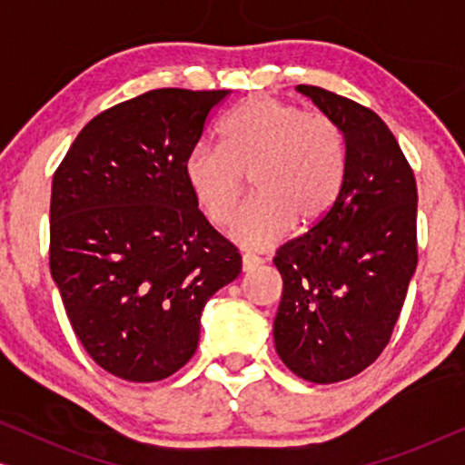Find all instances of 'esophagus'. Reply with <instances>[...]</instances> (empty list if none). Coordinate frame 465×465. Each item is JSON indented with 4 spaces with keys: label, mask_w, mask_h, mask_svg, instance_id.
Wrapping results in <instances>:
<instances>
[{
    "label": "esophagus",
    "mask_w": 465,
    "mask_h": 465,
    "mask_svg": "<svg viewBox=\"0 0 465 465\" xmlns=\"http://www.w3.org/2000/svg\"><path fill=\"white\" fill-rule=\"evenodd\" d=\"M260 264H262V260H260L258 256H253V253H243V258H241V269H243V272L256 271Z\"/></svg>",
    "instance_id": "1"
}]
</instances>
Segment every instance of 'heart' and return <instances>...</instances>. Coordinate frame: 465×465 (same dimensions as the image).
Masks as SVG:
<instances>
[{
  "label": "heart",
  "mask_w": 465,
  "mask_h": 465,
  "mask_svg": "<svg viewBox=\"0 0 465 465\" xmlns=\"http://www.w3.org/2000/svg\"><path fill=\"white\" fill-rule=\"evenodd\" d=\"M345 173L342 133L326 114L275 97H252L228 118L224 143L201 142L183 158V180L215 226L232 218L252 177V199L228 237L243 250L275 245L298 222L311 226L330 212Z\"/></svg>",
  "instance_id": "1"
}]
</instances>
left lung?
I'll use <instances>...</instances> for the list:
<instances>
[{
  "label": "left lung",
  "mask_w": 465,
  "mask_h": 465,
  "mask_svg": "<svg viewBox=\"0 0 465 465\" xmlns=\"http://www.w3.org/2000/svg\"><path fill=\"white\" fill-rule=\"evenodd\" d=\"M345 142V173L330 212L272 258L283 292L272 339L311 383L351 379L379 358L417 269V183L377 114L326 88L301 84Z\"/></svg>",
  "instance_id": "obj_1"
}]
</instances>
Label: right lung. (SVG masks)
<instances>
[{"mask_svg": "<svg viewBox=\"0 0 465 465\" xmlns=\"http://www.w3.org/2000/svg\"><path fill=\"white\" fill-rule=\"evenodd\" d=\"M228 94L158 88L114 105L53 177L50 272L82 347L114 377L180 371L207 301L239 277V252L183 180V158Z\"/></svg>", "mask_w": 465, "mask_h": 465, "instance_id": "1", "label": "right lung"}]
</instances>
